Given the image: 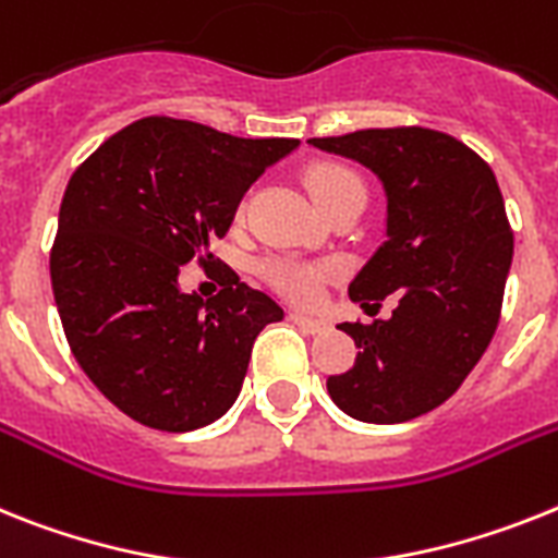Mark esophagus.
<instances>
[{"label":"esophagus","mask_w":558,"mask_h":558,"mask_svg":"<svg viewBox=\"0 0 558 558\" xmlns=\"http://www.w3.org/2000/svg\"><path fill=\"white\" fill-rule=\"evenodd\" d=\"M292 320L298 323L303 331H308V335H320V331L329 329V323H326V320H317V317L301 315V312H292Z\"/></svg>","instance_id":"esophagus-1"}]
</instances>
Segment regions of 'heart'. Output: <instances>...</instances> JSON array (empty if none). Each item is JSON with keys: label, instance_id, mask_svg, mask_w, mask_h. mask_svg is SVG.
<instances>
[{"label": "heart", "instance_id": "b5f03b06", "mask_svg": "<svg viewBox=\"0 0 558 558\" xmlns=\"http://www.w3.org/2000/svg\"><path fill=\"white\" fill-rule=\"evenodd\" d=\"M306 186L312 192L317 207H323L326 201L343 195L351 190H363V181L354 170L343 167V163H315L308 167L306 172ZM326 266H312L301 264V260H283V257H275V260H266L264 275L271 287L280 289L283 294L294 298V301H308L315 298L317 289H320V280L326 278Z\"/></svg>", "mask_w": 558, "mask_h": 558}]
</instances>
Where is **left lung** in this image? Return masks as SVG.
I'll return each instance as SVG.
<instances>
[{
    "instance_id": "obj_1",
    "label": "left lung",
    "mask_w": 558,
    "mask_h": 558,
    "mask_svg": "<svg viewBox=\"0 0 558 558\" xmlns=\"http://www.w3.org/2000/svg\"><path fill=\"white\" fill-rule=\"evenodd\" d=\"M306 144L377 175L386 241L349 283V298L372 308L397 294L388 320L337 326L360 351L349 372L329 377V397L360 423L428 414L480 363L502 312L513 232L496 175L474 149L425 128Z\"/></svg>"
}]
</instances>
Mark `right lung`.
<instances>
[{"instance_id": "right-lung-1", "label": "right lung", "mask_w": 558, "mask_h": 558, "mask_svg": "<svg viewBox=\"0 0 558 558\" xmlns=\"http://www.w3.org/2000/svg\"><path fill=\"white\" fill-rule=\"evenodd\" d=\"M298 138H238L195 121L142 119L73 172L50 280L78 366L135 423L195 430L232 409L252 343L283 308L232 278L204 303L178 283L238 204Z\"/></svg>"}]
</instances>
